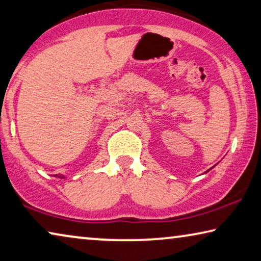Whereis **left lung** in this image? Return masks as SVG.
Here are the masks:
<instances>
[{"instance_id":"obj_1","label":"left lung","mask_w":261,"mask_h":261,"mask_svg":"<svg viewBox=\"0 0 261 261\" xmlns=\"http://www.w3.org/2000/svg\"><path fill=\"white\" fill-rule=\"evenodd\" d=\"M210 169H212V168H210ZM206 172H209V169H208V171H206ZM206 172H205V173H206Z\"/></svg>"}]
</instances>
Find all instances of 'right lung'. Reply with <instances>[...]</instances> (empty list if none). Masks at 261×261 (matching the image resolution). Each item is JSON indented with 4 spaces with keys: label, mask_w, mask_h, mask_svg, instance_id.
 <instances>
[{
    "label": "right lung",
    "mask_w": 261,
    "mask_h": 261,
    "mask_svg": "<svg viewBox=\"0 0 261 261\" xmlns=\"http://www.w3.org/2000/svg\"><path fill=\"white\" fill-rule=\"evenodd\" d=\"M55 176H56V177H59V179H67V177H66V175H64V174H60V175L56 174Z\"/></svg>",
    "instance_id": "add662e5"
}]
</instances>
